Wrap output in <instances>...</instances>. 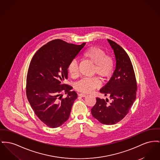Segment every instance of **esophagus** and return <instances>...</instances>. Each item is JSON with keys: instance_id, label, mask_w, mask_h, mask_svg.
I'll list each match as a JSON object with an SVG mask.
<instances>
[{"instance_id": "34e87169", "label": "esophagus", "mask_w": 160, "mask_h": 160, "mask_svg": "<svg viewBox=\"0 0 160 160\" xmlns=\"http://www.w3.org/2000/svg\"><path fill=\"white\" fill-rule=\"evenodd\" d=\"M78 95H79L80 97H85L86 96V95H85V94H82V93L78 94Z\"/></svg>"}]
</instances>
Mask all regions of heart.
<instances>
[{
	"mask_svg": "<svg viewBox=\"0 0 160 160\" xmlns=\"http://www.w3.org/2000/svg\"><path fill=\"white\" fill-rule=\"evenodd\" d=\"M83 57L94 64V73L103 79H107L112 74L114 62L111 57L106 55L103 49L95 47L89 48L83 54ZM70 75L75 77L78 74V62L72 60L68 66ZM100 86L98 78H83L75 84V89L80 92L90 93Z\"/></svg>",
	"mask_w": 160,
	"mask_h": 160,
	"instance_id": "obj_1",
	"label": "heart"
}]
</instances>
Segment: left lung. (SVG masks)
<instances>
[{
	"label": "left lung",
	"instance_id": "8db88e82",
	"mask_svg": "<svg viewBox=\"0 0 160 160\" xmlns=\"http://www.w3.org/2000/svg\"><path fill=\"white\" fill-rule=\"evenodd\" d=\"M108 41L113 51L116 67L111 80L100 92L105 96L109 95L112 102L109 104L107 98H97L91 113L101 123L112 125L127 115L136 99L137 88L129 57L119 45L109 39Z\"/></svg>",
	"mask_w": 160,
	"mask_h": 160
}]
</instances>
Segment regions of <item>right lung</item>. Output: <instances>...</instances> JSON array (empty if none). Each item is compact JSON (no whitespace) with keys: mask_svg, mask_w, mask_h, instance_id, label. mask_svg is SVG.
Returning <instances> with one entry per match:
<instances>
[{"mask_svg":"<svg viewBox=\"0 0 160 160\" xmlns=\"http://www.w3.org/2000/svg\"><path fill=\"white\" fill-rule=\"evenodd\" d=\"M81 45L68 43L60 39L48 42L32 58L27 78V96L38 118L48 127L56 128L69 117L77 98L72 87L65 85L68 66L83 49ZM67 94L62 99V93Z\"/></svg>","mask_w":160,"mask_h":160,"instance_id":"1","label":"right lung"}]
</instances>
